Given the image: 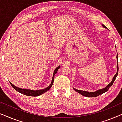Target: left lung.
I'll return each mask as SVG.
<instances>
[{
  "instance_id": "8db88e82",
  "label": "left lung",
  "mask_w": 122,
  "mask_h": 122,
  "mask_svg": "<svg viewBox=\"0 0 122 122\" xmlns=\"http://www.w3.org/2000/svg\"><path fill=\"white\" fill-rule=\"evenodd\" d=\"M102 25H103V27L104 28H106V27L104 25H103V24H102ZM117 58L118 59V55L117 56ZM117 72L116 74L115 75L114 77L113 78V80H112V82H110L109 84H108V85L107 86V87H105V88L104 89H100V90H99L98 91H97V92H85V91H82V90H77V89H74L76 91V92H79V93H80V94H81L82 95H83V96H85V97H89V98H93V97H98L99 95H101V94L104 93L106 92H107L109 90V87L113 85V83H114V81L116 80L117 76L118 75V64H117Z\"/></svg>"
}]
</instances>
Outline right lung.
Segmentation results:
<instances>
[{"mask_svg":"<svg viewBox=\"0 0 122 122\" xmlns=\"http://www.w3.org/2000/svg\"><path fill=\"white\" fill-rule=\"evenodd\" d=\"M60 67V66H58L56 68V69L55 70L54 72H53V77L52 79V82L50 85L48 86L46 89H42V90H29V89H20L19 87H16L15 86H14L13 84H12L11 82H10V85H12V86L13 87V88L15 89V90H17V92H20V93H22L25 95H27V96H31V97H37L39 96V95H41V94L45 93V92H47L48 90H49L50 88H51L52 86L53 85V80H54V77H55V75L56 74L57 72L58 69Z\"/></svg>","mask_w":122,"mask_h":122,"instance_id":"add662e5","label":"right lung"}]
</instances>
